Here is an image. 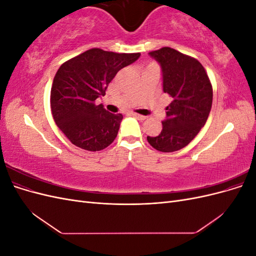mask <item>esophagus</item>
I'll return each mask as SVG.
<instances>
[{
	"instance_id": "esophagus-1",
	"label": "esophagus",
	"mask_w": 256,
	"mask_h": 256,
	"mask_svg": "<svg viewBox=\"0 0 256 256\" xmlns=\"http://www.w3.org/2000/svg\"><path fill=\"white\" fill-rule=\"evenodd\" d=\"M132 115L134 116L136 118H138V120H146L147 118V116H145V115H141V114H136V113H132Z\"/></svg>"
}]
</instances>
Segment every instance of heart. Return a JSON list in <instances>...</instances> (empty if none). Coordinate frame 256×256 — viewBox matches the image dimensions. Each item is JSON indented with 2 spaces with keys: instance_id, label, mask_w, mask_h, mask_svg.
Here are the masks:
<instances>
[{
  "instance_id": "obj_1",
  "label": "heart",
  "mask_w": 256,
  "mask_h": 256,
  "mask_svg": "<svg viewBox=\"0 0 256 256\" xmlns=\"http://www.w3.org/2000/svg\"><path fill=\"white\" fill-rule=\"evenodd\" d=\"M150 65H154V64H150Z\"/></svg>"
}]
</instances>
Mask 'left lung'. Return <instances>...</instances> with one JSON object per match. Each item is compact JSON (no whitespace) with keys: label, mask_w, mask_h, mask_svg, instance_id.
I'll return each instance as SVG.
<instances>
[{"label":"left lung","mask_w":256,"mask_h":256,"mask_svg":"<svg viewBox=\"0 0 256 256\" xmlns=\"http://www.w3.org/2000/svg\"><path fill=\"white\" fill-rule=\"evenodd\" d=\"M161 66L164 92L171 97L166 118L157 136L147 141L162 152H172L187 146L200 132L212 104V85L203 65L189 56L164 47L150 52Z\"/></svg>","instance_id":"obj_1"}]
</instances>
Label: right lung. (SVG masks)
I'll list each match as a JSON object with an SVG mask.
<instances>
[{"mask_svg":"<svg viewBox=\"0 0 256 256\" xmlns=\"http://www.w3.org/2000/svg\"><path fill=\"white\" fill-rule=\"evenodd\" d=\"M140 56L92 48L60 65L51 88V112L58 127L74 145L98 152L115 140L122 115L108 112L95 100L106 95L108 84L122 68Z\"/></svg>","mask_w":256,"mask_h":256,"instance_id":"right-lung-1","label":"right lung"}]
</instances>
